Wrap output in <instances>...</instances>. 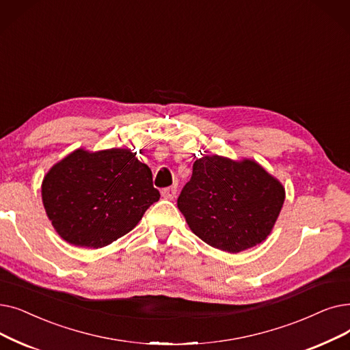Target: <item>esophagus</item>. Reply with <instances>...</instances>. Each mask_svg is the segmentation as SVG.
Listing matches in <instances>:
<instances>
[{
	"label": "esophagus",
	"mask_w": 350,
	"mask_h": 350,
	"mask_svg": "<svg viewBox=\"0 0 350 350\" xmlns=\"http://www.w3.org/2000/svg\"><path fill=\"white\" fill-rule=\"evenodd\" d=\"M176 194H177L176 187H167V189L161 190V196H163V199H165V200H173Z\"/></svg>",
	"instance_id": "esophagus-1"
}]
</instances>
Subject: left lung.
<instances>
[{
  "label": "left lung",
  "instance_id": "8db88e82",
  "mask_svg": "<svg viewBox=\"0 0 350 350\" xmlns=\"http://www.w3.org/2000/svg\"><path fill=\"white\" fill-rule=\"evenodd\" d=\"M284 197L283 185L256 160L211 154L194 161L177 207L208 246L239 253L269 237Z\"/></svg>",
  "mask_w": 350,
  "mask_h": 350
}]
</instances>
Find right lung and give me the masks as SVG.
Masks as SVG:
<instances>
[{"instance_id":"obj_1","label":"right lung","mask_w":350,"mask_h":350,"mask_svg":"<svg viewBox=\"0 0 350 350\" xmlns=\"http://www.w3.org/2000/svg\"><path fill=\"white\" fill-rule=\"evenodd\" d=\"M54 230L72 246L100 249L131 232L160 199L150 167L130 148H77L41 183Z\"/></svg>"}]
</instances>
